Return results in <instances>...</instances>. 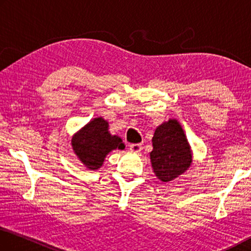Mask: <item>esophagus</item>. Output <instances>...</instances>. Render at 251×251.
<instances>
[{"instance_id": "esophagus-1", "label": "esophagus", "mask_w": 251, "mask_h": 251, "mask_svg": "<svg viewBox=\"0 0 251 251\" xmlns=\"http://www.w3.org/2000/svg\"><path fill=\"white\" fill-rule=\"evenodd\" d=\"M141 149H142V144H140V143H133L130 146V150L132 152L139 153L140 151H141Z\"/></svg>"}]
</instances>
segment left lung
<instances>
[{
  "mask_svg": "<svg viewBox=\"0 0 251 251\" xmlns=\"http://www.w3.org/2000/svg\"><path fill=\"white\" fill-rule=\"evenodd\" d=\"M151 163L157 178L170 182L183 174L192 163V152L185 133L175 119L162 123L152 139Z\"/></svg>",
  "mask_w": 251,
  "mask_h": 251,
  "instance_id": "8db88e82",
  "label": "left lung"
}]
</instances>
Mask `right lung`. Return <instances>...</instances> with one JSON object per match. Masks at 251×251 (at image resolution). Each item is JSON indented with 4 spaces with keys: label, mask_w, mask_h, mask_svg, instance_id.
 Here are the masks:
<instances>
[{
    "label": "right lung",
    "mask_w": 251,
    "mask_h": 251,
    "mask_svg": "<svg viewBox=\"0 0 251 251\" xmlns=\"http://www.w3.org/2000/svg\"><path fill=\"white\" fill-rule=\"evenodd\" d=\"M108 128V122L104 119L96 118L73 137L72 146L75 153L89 170H98L105 155L114 149H125L122 140L110 134Z\"/></svg>",
    "instance_id": "obj_1"
}]
</instances>
